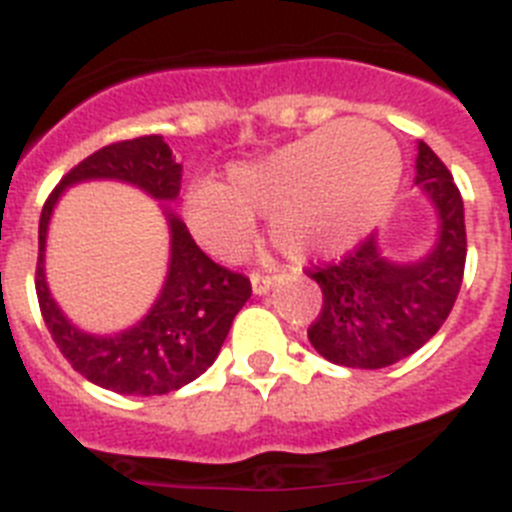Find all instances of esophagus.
I'll use <instances>...</instances> for the list:
<instances>
[{
    "instance_id": "34e87169",
    "label": "esophagus",
    "mask_w": 512,
    "mask_h": 512,
    "mask_svg": "<svg viewBox=\"0 0 512 512\" xmlns=\"http://www.w3.org/2000/svg\"><path fill=\"white\" fill-rule=\"evenodd\" d=\"M250 281H252V291L257 293V296H262V293H268L270 288L275 286V275H262V273H252L250 275Z\"/></svg>"
}]
</instances>
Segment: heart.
<instances>
[{
	"instance_id": "b5f03b06",
	"label": "heart",
	"mask_w": 512,
	"mask_h": 512,
	"mask_svg": "<svg viewBox=\"0 0 512 512\" xmlns=\"http://www.w3.org/2000/svg\"><path fill=\"white\" fill-rule=\"evenodd\" d=\"M399 177L397 144L373 123L345 121L231 164L226 185L193 182L182 216L216 257H237L252 242L255 216L270 219V239L286 257L337 255L389 213Z\"/></svg>"
}]
</instances>
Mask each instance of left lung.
<instances>
[{
	"label": "left lung",
	"instance_id": "8db88e82",
	"mask_svg": "<svg viewBox=\"0 0 512 512\" xmlns=\"http://www.w3.org/2000/svg\"><path fill=\"white\" fill-rule=\"evenodd\" d=\"M415 185L435 211V244L420 260L386 255L368 237L335 265L309 270L322 288V311L309 342L345 368H386L420 350L441 330L459 296L466 262L464 201L446 164L417 144Z\"/></svg>",
	"mask_w": 512,
	"mask_h": 512
}]
</instances>
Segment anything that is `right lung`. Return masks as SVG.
Wrapping results in <instances>:
<instances>
[{
  "label": "right lung",
  "instance_id": "right-lung-1",
  "mask_svg": "<svg viewBox=\"0 0 512 512\" xmlns=\"http://www.w3.org/2000/svg\"><path fill=\"white\" fill-rule=\"evenodd\" d=\"M90 179H118L144 189L163 201L171 226V265L158 301L139 323L113 336L79 331L55 304L45 281V239L52 208L66 187ZM180 180L182 164L175 162L162 136H139L102 146L79 162L43 206L35 270L41 314L71 368L102 389L151 397L195 381L213 366L237 311L252 296L250 281L216 265L167 206L180 195Z\"/></svg>",
  "mask_w": 512,
  "mask_h": 512
}]
</instances>
